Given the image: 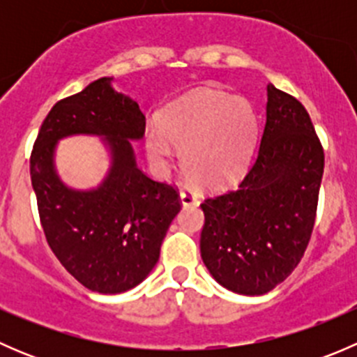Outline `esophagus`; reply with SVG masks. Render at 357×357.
Segmentation results:
<instances>
[{
    "label": "esophagus",
    "instance_id": "obj_1",
    "mask_svg": "<svg viewBox=\"0 0 357 357\" xmlns=\"http://www.w3.org/2000/svg\"><path fill=\"white\" fill-rule=\"evenodd\" d=\"M179 199H181L183 205H195L199 204V197L192 192L190 188H181L179 190Z\"/></svg>",
    "mask_w": 357,
    "mask_h": 357
}]
</instances>
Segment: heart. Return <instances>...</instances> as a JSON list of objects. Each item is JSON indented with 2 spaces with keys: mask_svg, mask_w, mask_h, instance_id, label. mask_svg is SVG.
<instances>
[{
  "mask_svg": "<svg viewBox=\"0 0 357 357\" xmlns=\"http://www.w3.org/2000/svg\"><path fill=\"white\" fill-rule=\"evenodd\" d=\"M257 138L250 103L221 91H197L162 110L146 128L145 149L158 171H167L181 149V162L204 186L229 183L243 171Z\"/></svg>",
  "mask_w": 357,
  "mask_h": 357,
  "instance_id": "b5f03b06",
  "label": "heart"
}]
</instances>
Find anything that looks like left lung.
I'll use <instances>...</instances> for the list:
<instances>
[{"label": "left lung", "mask_w": 357, "mask_h": 357, "mask_svg": "<svg viewBox=\"0 0 357 357\" xmlns=\"http://www.w3.org/2000/svg\"><path fill=\"white\" fill-rule=\"evenodd\" d=\"M325 152L295 96L268 84L261 145L238 185L205 197L204 264L228 290L262 295L297 268L311 240Z\"/></svg>", "instance_id": "1"}]
</instances>
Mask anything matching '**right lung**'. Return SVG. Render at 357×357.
<instances>
[{"instance_id": "obj_1", "label": "right lung", "mask_w": 357, "mask_h": 357, "mask_svg": "<svg viewBox=\"0 0 357 357\" xmlns=\"http://www.w3.org/2000/svg\"><path fill=\"white\" fill-rule=\"evenodd\" d=\"M75 132L107 134L114 155L109 178L95 192H72L52 171L54 142ZM145 135L138 103L102 77L48 112L31 152V181L46 242L81 285L121 294L146 278L169 225L181 208L174 185L136 165L129 139Z\"/></svg>"}]
</instances>
